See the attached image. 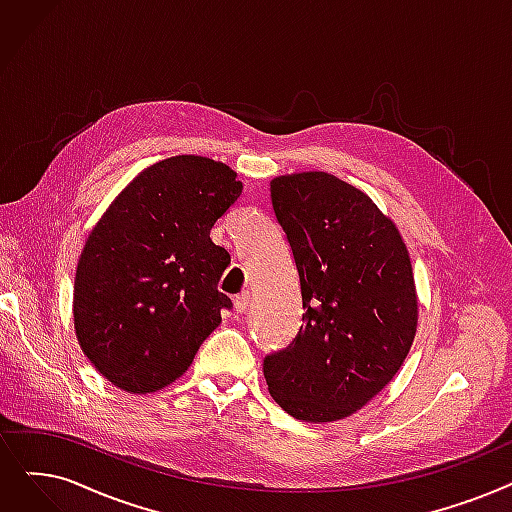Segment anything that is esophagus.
Segmentation results:
<instances>
[{"mask_svg": "<svg viewBox=\"0 0 512 512\" xmlns=\"http://www.w3.org/2000/svg\"><path fill=\"white\" fill-rule=\"evenodd\" d=\"M249 299H251V295H249V293H240V295H236V297H234V309L238 311V314H244V311H247V307H249Z\"/></svg>", "mask_w": 512, "mask_h": 512, "instance_id": "obj_1", "label": "esophagus"}]
</instances>
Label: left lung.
I'll return each mask as SVG.
<instances>
[{
    "label": "left lung",
    "instance_id": "1",
    "mask_svg": "<svg viewBox=\"0 0 512 512\" xmlns=\"http://www.w3.org/2000/svg\"><path fill=\"white\" fill-rule=\"evenodd\" d=\"M272 207L299 272L303 326L263 358L276 404L305 422L366 406L412 347L418 301L408 249L391 219L339 177H274Z\"/></svg>",
    "mask_w": 512,
    "mask_h": 512
}]
</instances>
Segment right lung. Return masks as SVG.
I'll return each instance as SVG.
<instances>
[{
	"label": "right lung",
	"instance_id": "1",
	"mask_svg": "<svg viewBox=\"0 0 512 512\" xmlns=\"http://www.w3.org/2000/svg\"><path fill=\"white\" fill-rule=\"evenodd\" d=\"M240 194L224 163L171 157L144 169L87 236L75 332L115 387L152 393L180 379L232 307L217 291L230 255L209 234Z\"/></svg>",
	"mask_w": 512,
	"mask_h": 512
}]
</instances>
